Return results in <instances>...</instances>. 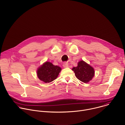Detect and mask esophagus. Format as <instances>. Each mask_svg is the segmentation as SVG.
Listing matches in <instances>:
<instances>
[{
	"label": "esophagus",
	"mask_w": 125,
	"mask_h": 125,
	"mask_svg": "<svg viewBox=\"0 0 125 125\" xmlns=\"http://www.w3.org/2000/svg\"><path fill=\"white\" fill-rule=\"evenodd\" d=\"M63 66L64 68H68L69 67V65L67 63H64Z\"/></svg>",
	"instance_id": "34e87169"
}]
</instances>
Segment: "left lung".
<instances>
[{
  "instance_id": "8db88e82",
  "label": "left lung",
  "mask_w": 125,
  "mask_h": 125,
  "mask_svg": "<svg viewBox=\"0 0 125 125\" xmlns=\"http://www.w3.org/2000/svg\"><path fill=\"white\" fill-rule=\"evenodd\" d=\"M76 78L84 83H88L92 79L95 75L94 69L83 60H81L77 63L76 67H73Z\"/></svg>"
}]
</instances>
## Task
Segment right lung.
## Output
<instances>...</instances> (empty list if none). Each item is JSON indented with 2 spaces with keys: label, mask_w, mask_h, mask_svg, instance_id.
I'll return each mask as SVG.
<instances>
[{
  "label": "right lung",
  "mask_w": 125,
  "mask_h": 125,
  "mask_svg": "<svg viewBox=\"0 0 125 125\" xmlns=\"http://www.w3.org/2000/svg\"><path fill=\"white\" fill-rule=\"evenodd\" d=\"M61 70L60 67L46 61L37 69V75L40 80L45 83H50L58 77Z\"/></svg>",
  "instance_id": "obj_1"
}]
</instances>
